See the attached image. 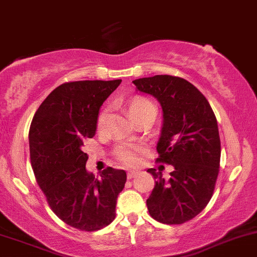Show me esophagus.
Returning <instances> with one entry per match:
<instances>
[{
	"label": "esophagus",
	"mask_w": 257,
	"mask_h": 257,
	"mask_svg": "<svg viewBox=\"0 0 257 257\" xmlns=\"http://www.w3.org/2000/svg\"><path fill=\"white\" fill-rule=\"evenodd\" d=\"M138 174H139V171H128L126 177H128L129 179H132V178H134V177H137Z\"/></svg>",
	"instance_id": "34e87169"
}]
</instances>
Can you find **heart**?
<instances>
[{
	"label": "heart",
	"instance_id": "b5f03b06",
	"mask_svg": "<svg viewBox=\"0 0 257 257\" xmlns=\"http://www.w3.org/2000/svg\"><path fill=\"white\" fill-rule=\"evenodd\" d=\"M155 108L154 103L148 98L142 96H135L131 98L128 102V111L134 119H137L140 114L146 112L148 109ZM109 122V109L103 108L98 113L97 117V131L103 132L107 128ZM144 156V149L139 145L134 144H126V145L120 146L115 151V157L124 163L125 166H138L142 162Z\"/></svg>",
	"mask_w": 257,
	"mask_h": 257
}]
</instances>
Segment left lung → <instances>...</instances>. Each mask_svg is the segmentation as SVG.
Returning <instances> with one entry per match:
<instances>
[{"label":"left lung","mask_w":257,"mask_h":257,"mask_svg":"<svg viewBox=\"0 0 257 257\" xmlns=\"http://www.w3.org/2000/svg\"><path fill=\"white\" fill-rule=\"evenodd\" d=\"M161 103L162 128L157 162L174 167L171 178L148 170L155 188L146 200L150 216L165 224H182L199 215L215 190L221 160L216 115L206 97L185 79L155 75L133 81Z\"/></svg>","instance_id":"obj_1"}]
</instances>
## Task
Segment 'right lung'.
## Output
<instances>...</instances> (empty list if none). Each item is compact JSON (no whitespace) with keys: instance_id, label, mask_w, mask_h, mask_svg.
<instances>
[{"instance_id":"obj_1","label":"right lung","mask_w":257,"mask_h":257,"mask_svg":"<svg viewBox=\"0 0 257 257\" xmlns=\"http://www.w3.org/2000/svg\"><path fill=\"white\" fill-rule=\"evenodd\" d=\"M80 80L56 87L44 100L29 131L30 161L51 210L64 223L94 232L115 217L126 173L107 167L101 179L86 171L84 143L96 133L100 107L120 84Z\"/></svg>"}]
</instances>
